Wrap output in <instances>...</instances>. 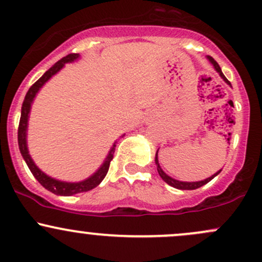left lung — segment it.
I'll return each mask as SVG.
<instances>
[{"mask_svg": "<svg viewBox=\"0 0 262 262\" xmlns=\"http://www.w3.org/2000/svg\"><path fill=\"white\" fill-rule=\"evenodd\" d=\"M209 60H210V62L213 64V67H215V69H216V71H217L219 74H220L221 77L224 78V80L226 81V82L229 83V85H231V83L229 82V80H227V78L224 76V74H222V71H221L220 66H219V63L216 62V61L213 60L212 57H210V56H209ZM155 162H156V165H157V171H159V175L161 176V179L164 180L166 184H168V185H170V186H172V187H175V188H179V190H196V188L204 186V185H206L207 182H210L211 180H212L215 176H217L219 173H220V171H221V170H220V171H219V172H216L215 175L209 177V179L204 180V181H199V182H182V181H177V180H173L172 177L167 176V175H166V173L164 172V171L161 170V167H160V165H159V160H157V154H156V157H155Z\"/></svg>", "mask_w": 262, "mask_h": 262, "instance_id": "1", "label": "left lung"}]
</instances>
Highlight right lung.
I'll use <instances>...</instances> for the list:
<instances>
[{
	"label": "right lung",
	"instance_id": "right-lung-1",
	"mask_svg": "<svg viewBox=\"0 0 262 262\" xmlns=\"http://www.w3.org/2000/svg\"><path fill=\"white\" fill-rule=\"evenodd\" d=\"M78 57V53H70V55L64 56L63 58H61L60 61H57L50 70H47L45 72L42 77L38 78L32 86L30 87V90L27 91L26 97H25L24 103H22V110H21V119H19V123H18V132H17V136H18V147L19 151H21L22 157L25 159L26 161L27 166L32 172V175L36 177L38 182L43 186L45 188H47L49 191L51 192L56 193V195H61V196H71L75 195V193H81V192H87V191L92 190L98 185L101 184L105 176L107 175L108 172V168H110V164H111V160L114 159V154H115V147L116 145L112 146L111 151H110L107 159L106 161L103 162V165L98 168V171L95 173L94 176H91L90 179L85 180L82 182H62V181H57V180L51 179L47 175H45L43 172L37 167L35 164H33L32 159L30 157L29 155V150H27V145H26V130H27V120H29V114H30V108H31V103H32L33 97L36 96L38 90L41 89V86L49 80L51 76H53L57 71H60L61 69L64 66L66 62H71V61L76 60Z\"/></svg>",
	"mask_w": 262,
	"mask_h": 262
}]
</instances>
